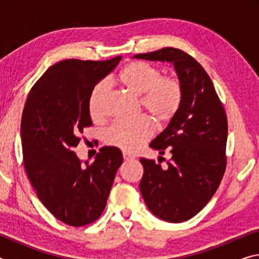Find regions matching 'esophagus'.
<instances>
[{
  "mask_svg": "<svg viewBox=\"0 0 259 259\" xmlns=\"http://www.w3.org/2000/svg\"><path fill=\"white\" fill-rule=\"evenodd\" d=\"M123 159H124L125 161H129V160H134V159H135V156H134V155H131V154H129V153H126V152H123Z\"/></svg>",
  "mask_w": 259,
  "mask_h": 259,
  "instance_id": "34e87169",
  "label": "esophagus"
}]
</instances>
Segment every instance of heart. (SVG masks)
I'll list each match as a JSON object with an SVG mask.
<instances>
[{"label":"heart","instance_id":"1","mask_svg":"<svg viewBox=\"0 0 259 259\" xmlns=\"http://www.w3.org/2000/svg\"><path fill=\"white\" fill-rule=\"evenodd\" d=\"M117 82L137 97L140 106L157 123H165L172 119L181 107L183 88L172 76H162L159 68L143 61H133L121 69ZM106 94L103 82L94 87L89 96V113L93 119L102 115V102ZM153 135V126L146 117L125 122L116 121L105 135L109 145L125 152H134Z\"/></svg>","mask_w":259,"mask_h":259}]
</instances>
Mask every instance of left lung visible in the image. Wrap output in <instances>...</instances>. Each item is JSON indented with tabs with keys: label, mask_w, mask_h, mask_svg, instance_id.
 I'll use <instances>...</instances> for the list:
<instances>
[{
	"label": "left lung",
	"mask_w": 259,
	"mask_h": 259,
	"mask_svg": "<svg viewBox=\"0 0 259 259\" xmlns=\"http://www.w3.org/2000/svg\"><path fill=\"white\" fill-rule=\"evenodd\" d=\"M134 58L174 65L183 88V100L166 128L150 144L163 155L166 168L142 157L140 193L157 218L182 223L202 210L221 184L226 166L227 119L207 72L193 57L163 48ZM161 157V156H160Z\"/></svg>",
	"instance_id": "left-lung-1"
}]
</instances>
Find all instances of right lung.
I'll list each match as a JSON object with an SVG mask.
<instances>
[{
  "mask_svg": "<svg viewBox=\"0 0 259 259\" xmlns=\"http://www.w3.org/2000/svg\"><path fill=\"white\" fill-rule=\"evenodd\" d=\"M122 59H67L52 65L33 85L21 117L24 165L37 198L65 224L84 226L106 207L122 152L105 146L85 165L74 152L93 124L89 96Z\"/></svg>",
  "mask_w": 259,
  "mask_h": 259,
  "instance_id": "obj_1",
  "label": "right lung"
}]
</instances>
